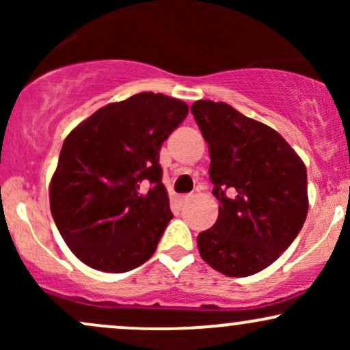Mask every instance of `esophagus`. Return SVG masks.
<instances>
[{"mask_svg": "<svg viewBox=\"0 0 350 350\" xmlns=\"http://www.w3.org/2000/svg\"><path fill=\"white\" fill-rule=\"evenodd\" d=\"M189 199H191V196H189V194L178 196V198H176V202H178V206H184V204H186Z\"/></svg>", "mask_w": 350, "mask_h": 350, "instance_id": "34e87169", "label": "esophagus"}]
</instances>
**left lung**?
<instances>
[{
  "instance_id": "8db88e82",
  "label": "left lung",
  "mask_w": 350,
  "mask_h": 350,
  "mask_svg": "<svg viewBox=\"0 0 350 350\" xmlns=\"http://www.w3.org/2000/svg\"><path fill=\"white\" fill-rule=\"evenodd\" d=\"M208 144L219 200L214 227L200 232L204 262L227 276L265 270L293 243L308 214L306 166L280 133L224 102L191 107Z\"/></svg>"
}]
</instances>
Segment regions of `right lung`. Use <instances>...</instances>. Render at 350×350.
<instances>
[{"label": "right lung", "mask_w": 350, "mask_h": 350, "mask_svg": "<svg viewBox=\"0 0 350 350\" xmlns=\"http://www.w3.org/2000/svg\"><path fill=\"white\" fill-rule=\"evenodd\" d=\"M187 111L178 98L143 92L100 108L67 136L51 212L80 262L124 273L151 258L172 219L159 151Z\"/></svg>", "instance_id": "obj_1"}]
</instances>
